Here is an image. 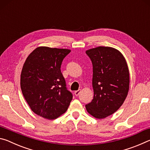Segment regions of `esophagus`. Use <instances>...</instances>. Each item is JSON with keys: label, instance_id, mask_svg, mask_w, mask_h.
<instances>
[{"label": "esophagus", "instance_id": "esophagus-1", "mask_svg": "<svg viewBox=\"0 0 150 150\" xmlns=\"http://www.w3.org/2000/svg\"><path fill=\"white\" fill-rule=\"evenodd\" d=\"M80 93H81V89H79L78 91H75L74 93H75V95L76 96H78V95L80 94Z\"/></svg>", "mask_w": 150, "mask_h": 150}]
</instances>
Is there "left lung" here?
Returning <instances> with one entry per match:
<instances>
[{
  "label": "left lung",
  "mask_w": 150,
  "mask_h": 150,
  "mask_svg": "<svg viewBox=\"0 0 150 150\" xmlns=\"http://www.w3.org/2000/svg\"><path fill=\"white\" fill-rule=\"evenodd\" d=\"M93 63V99L85 105L98 119L112 115L122 105L129 91L130 73L126 61L118 50L99 46L86 51Z\"/></svg>",
  "instance_id": "left-lung-1"
}]
</instances>
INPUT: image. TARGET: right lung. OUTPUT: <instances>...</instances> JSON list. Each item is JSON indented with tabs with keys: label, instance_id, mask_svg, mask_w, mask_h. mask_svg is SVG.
I'll use <instances>...</instances> for the list:
<instances>
[{
	"label": "right lung",
	"instance_id": "1",
	"mask_svg": "<svg viewBox=\"0 0 150 150\" xmlns=\"http://www.w3.org/2000/svg\"><path fill=\"white\" fill-rule=\"evenodd\" d=\"M68 49L38 47L24 63L20 87L31 110L38 116L53 120L67 110L73 95L66 88L61 65Z\"/></svg>",
	"mask_w": 150,
	"mask_h": 150
}]
</instances>
